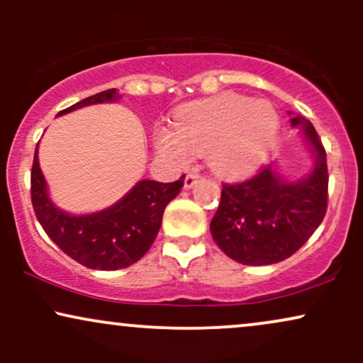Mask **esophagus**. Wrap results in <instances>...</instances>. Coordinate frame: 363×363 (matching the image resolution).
<instances>
[{
    "instance_id": "34e87169",
    "label": "esophagus",
    "mask_w": 363,
    "mask_h": 363,
    "mask_svg": "<svg viewBox=\"0 0 363 363\" xmlns=\"http://www.w3.org/2000/svg\"><path fill=\"white\" fill-rule=\"evenodd\" d=\"M198 179H199L198 174H194V172L187 174V176L184 177V187H186V189H191V187L196 184V181H198Z\"/></svg>"
}]
</instances>
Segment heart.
Masks as SVG:
<instances>
[{
    "instance_id": "1",
    "label": "heart",
    "mask_w": 363,
    "mask_h": 363,
    "mask_svg": "<svg viewBox=\"0 0 363 363\" xmlns=\"http://www.w3.org/2000/svg\"><path fill=\"white\" fill-rule=\"evenodd\" d=\"M278 116L268 102L223 94L191 102L176 116V129H162L157 148L164 157L186 164L193 153H206L222 176L251 172L264 160L278 133Z\"/></svg>"
}]
</instances>
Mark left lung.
<instances>
[{"label": "left lung", "mask_w": 363, "mask_h": 363, "mask_svg": "<svg viewBox=\"0 0 363 363\" xmlns=\"http://www.w3.org/2000/svg\"><path fill=\"white\" fill-rule=\"evenodd\" d=\"M290 123L302 128L314 155L311 174L286 181L269 164L242 182L222 184L210 230L218 247L242 264L262 266L286 259L309 240L326 215V150L311 121L294 116Z\"/></svg>", "instance_id": "1"}]
</instances>
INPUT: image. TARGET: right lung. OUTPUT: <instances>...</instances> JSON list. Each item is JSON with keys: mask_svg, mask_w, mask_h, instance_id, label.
Wrapping results in <instances>:
<instances>
[{"mask_svg": "<svg viewBox=\"0 0 363 363\" xmlns=\"http://www.w3.org/2000/svg\"><path fill=\"white\" fill-rule=\"evenodd\" d=\"M118 99L116 89H111L73 104L68 109L57 112V116ZM182 186L184 176L176 182L145 179L106 210L90 215H69L54 206L49 199L37 148L30 174L32 206L49 239L72 259L102 272L128 268L147 254L160 230L165 206L181 193Z\"/></svg>", "mask_w": 363, "mask_h": 363, "instance_id": "obj_1", "label": "right lung"}]
</instances>
